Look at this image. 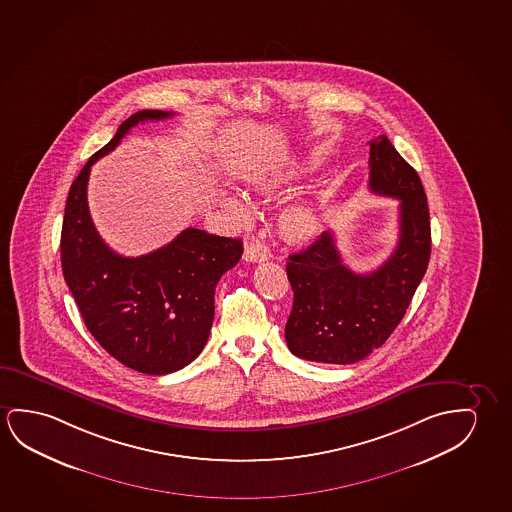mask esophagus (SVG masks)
<instances>
[{"instance_id": "34e87169", "label": "esophagus", "mask_w": 512, "mask_h": 512, "mask_svg": "<svg viewBox=\"0 0 512 512\" xmlns=\"http://www.w3.org/2000/svg\"><path fill=\"white\" fill-rule=\"evenodd\" d=\"M244 260L251 261V263H261V261L267 260V252L263 251L258 245H245Z\"/></svg>"}]
</instances>
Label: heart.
<instances>
[{"label": "heart", "instance_id": "b5f03b06", "mask_svg": "<svg viewBox=\"0 0 512 512\" xmlns=\"http://www.w3.org/2000/svg\"><path fill=\"white\" fill-rule=\"evenodd\" d=\"M302 171H304V166L300 162H291L290 168L272 171V173L256 178L252 184V191L263 201L275 199L279 194L290 189V185L295 182V178ZM222 206L237 221H251V206L247 205V201L240 196L222 198ZM275 226H277L279 237L283 238L284 242L291 245H306L313 242L320 233V214L311 203L295 201V203L284 206L283 210L279 212Z\"/></svg>", "mask_w": 512, "mask_h": 512}]
</instances>
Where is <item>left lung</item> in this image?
I'll return each mask as SVG.
<instances>
[{
  "label": "left lung",
  "instance_id": "8db88e82",
  "mask_svg": "<svg viewBox=\"0 0 512 512\" xmlns=\"http://www.w3.org/2000/svg\"><path fill=\"white\" fill-rule=\"evenodd\" d=\"M369 191L399 199V240L382 267L357 274L344 265L325 231L291 254L286 274L293 309L286 343L293 355L323 364H353L380 348L403 320L431 256L428 198L417 171L387 136L369 141Z\"/></svg>",
  "mask_w": 512,
  "mask_h": 512
}]
</instances>
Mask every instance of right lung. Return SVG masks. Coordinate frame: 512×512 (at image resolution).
I'll list each match as a JSON object with an SVG mask.
<instances>
[{
	"mask_svg": "<svg viewBox=\"0 0 512 512\" xmlns=\"http://www.w3.org/2000/svg\"><path fill=\"white\" fill-rule=\"evenodd\" d=\"M169 116L138 111L93 153L70 185L60 242L63 277L84 325L109 355L145 374L175 373L198 357L214 321L215 286L244 252L238 238L187 228L157 251L125 258L93 226L86 198L93 162L113 152L138 123Z\"/></svg>",
	"mask_w": 512,
	"mask_h": 512,
	"instance_id": "1",
	"label": "right lung"
}]
</instances>
